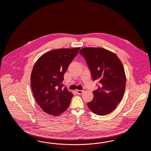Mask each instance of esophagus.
Masks as SVG:
<instances>
[{"mask_svg": "<svg viewBox=\"0 0 151 151\" xmlns=\"http://www.w3.org/2000/svg\"><path fill=\"white\" fill-rule=\"evenodd\" d=\"M76 93L78 94H82L83 93V90H77Z\"/></svg>", "mask_w": 151, "mask_h": 151, "instance_id": "34e87169", "label": "esophagus"}]
</instances>
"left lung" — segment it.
I'll use <instances>...</instances> for the list:
<instances>
[{
	"label": "left lung",
	"mask_w": 151,
	"mask_h": 151,
	"mask_svg": "<svg viewBox=\"0 0 151 151\" xmlns=\"http://www.w3.org/2000/svg\"><path fill=\"white\" fill-rule=\"evenodd\" d=\"M83 56L94 81L99 82L93 91L94 98L87 103L88 108L98 115H106L116 109L123 99L126 78L123 64L117 55L103 48L84 47Z\"/></svg>",
	"instance_id": "left-lung-1"
}]
</instances>
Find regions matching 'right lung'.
<instances>
[{"label":"right lung","mask_w":151,"mask_h":151,"mask_svg":"<svg viewBox=\"0 0 151 151\" xmlns=\"http://www.w3.org/2000/svg\"><path fill=\"white\" fill-rule=\"evenodd\" d=\"M80 47L59 49L42 55L32 70L31 83L35 100L49 115L57 116L67 110L73 94L63 88L64 75Z\"/></svg>","instance_id":"right-lung-1"}]
</instances>
